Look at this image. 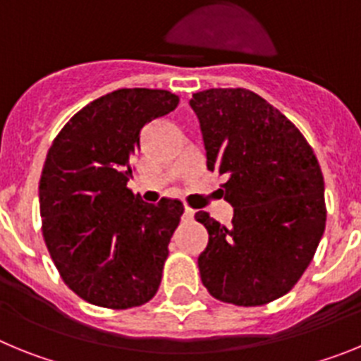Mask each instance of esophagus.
Wrapping results in <instances>:
<instances>
[{
    "label": "esophagus",
    "mask_w": 361,
    "mask_h": 361,
    "mask_svg": "<svg viewBox=\"0 0 361 361\" xmlns=\"http://www.w3.org/2000/svg\"><path fill=\"white\" fill-rule=\"evenodd\" d=\"M184 216H186L188 220H193V216H195V209L186 208V209H184Z\"/></svg>",
    "instance_id": "34e87169"
}]
</instances>
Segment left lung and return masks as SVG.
I'll use <instances>...</instances> for the list:
<instances>
[{
    "mask_svg": "<svg viewBox=\"0 0 361 361\" xmlns=\"http://www.w3.org/2000/svg\"><path fill=\"white\" fill-rule=\"evenodd\" d=\"M200 121L208 170L226 175L235 208L226 228L195 213L209 240L200 280L226 304L266 305L295 288L325 229L324 175L311 145L266 99L245 88H212L190 101Z\"/></svg>",
    "mask_w": 361,
    "mask_h": 361,
    "instance_id": "8db88e82",
    "label": "left lung"
}]
</instances>
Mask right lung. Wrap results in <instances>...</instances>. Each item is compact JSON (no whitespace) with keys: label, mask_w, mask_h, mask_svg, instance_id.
<instances>
[{"label":"right lung","mask_w":361,"mask_h":361,"mask_svg":"<svg viewBox=\"0 0 361 361\" xmlns=\"http://www.w3.org/2000/svg\"><path fill=\"white\" fill-rule=\"evenodd\" d=\"M168 90L121 88L57 133L39 180L41 231L63 282L82 300L130 309L155 296L184 206L148 204L126 183L141 130L177 108Z\"/></svg>","instance_id":"1"}]
</instances>
